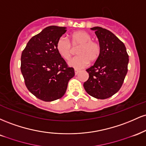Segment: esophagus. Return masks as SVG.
I'll list each match as a JSON object with an SVG mask.
<instances>
[{"label":"esophagus","instance_id":"esophagus-1","mask_svg":"<svg viewBox=\"0 0 146 146\" xmlns=\"http://www.w3.org/2000/svg\"><path fill=\"white\" fill-rule=\"evenodd\" d=\"M80 73V71H79V70H77V69H75V75H78V73Z\"/></svg>","mask_w":146,"mask_h":146}]
</instances>
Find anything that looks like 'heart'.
<instances>
[{"label":"heart","mask_w":146,"mask_h":146,"mask_svg":"<svg viewBox=\"0 0 146 146\" xmlns=\"http://www.w3.org/2000/svg\"><path fill=\"white\" fill-rule=\"evenodd\" d=\"M92 37L84 31H78L71 33L70 41L65 37H60L56 43V49L63 59L68 60L71 58L73 48H77L76 57L68 62V65L76 69L84 68L90 62L98 58L100 54V46L98 42L92 40ZM72 44L71 45L70 44Z\"/></svg>","instance_id":"heart-1"}]
</instances>
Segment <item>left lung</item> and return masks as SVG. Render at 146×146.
Returning <instances> with one entry per match:
<instances>
[{
    "label": "left lung",
    "mask_w": 146,
    "mask_h": 146,
    "mask_svg": "<svg viewBox=\"0 0 146 146\" xmlns=\"http://www.w3.org/2000/svg\"><path fill=\"white\" fill-rule=\"evenodd\" d=\"M95 31L100 46V54L93 66L86 71L89 75L84 88L93 98L104 100L120 89L128 72V55L124 44L111 31L100 27Z\"/></svg>",
    "instance_id": "8db88e82"
}]
</instances>
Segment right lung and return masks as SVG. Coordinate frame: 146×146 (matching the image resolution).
Returning a JSON list of instances; mask_svg holds the SVG:
<instances>
[{
    "instance_id": "1",
    "label": "right lung",
    "mask_w": 146,
    "mask_h": 146,
    "mask_svg": "<svg viewBox=\"0 0 146 146\" xmlns=\"http://www.w3.org/2000/svg\"><path fill=\"white\" fill-rule=\"evenodd\" d=\"M66 31L63 27L49 26L28 42L21 55V73L27 89L37 98L52 102L66 93L74 77L56 49L58 39Z\"/></svg>"
}]
</instances>
